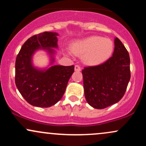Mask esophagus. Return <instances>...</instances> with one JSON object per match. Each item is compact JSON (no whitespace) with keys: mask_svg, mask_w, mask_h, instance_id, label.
<instances>
[{"mask_svg":"<svg viewBox=\"0 0 146 146\" xmlns=\"http://www.w3.org/2000/svg\"><path fill=\"white\" fill-rule=\"evenodd\" d=\"M75 71H81V67H80V65H78V64L75 65Z\"/></svg>","mask_w":146,"mask_h":146,"instance_id":"34e87169","label":"esophagus"}]
</instances>
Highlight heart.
Instances as JSON below:
<instances>
[{
	"instance_id": "b5f03b06",
	"label": "heart",
	"mask_w": 146,
	"mask_h": 146,
	"mask_svg": "<svg viewBox=\"0 0 146 146\" xmlns=\"http://www.w3.org/2000/svg\"><path fill=\"white\" fill-rule=\"evenodd\" d=\"M113 41L100 36H91L83 40L76 42L72 46L75 53L84 55V61L91 65L104 62L111 56L113 51Z\"/></svg>"
}]
</instances>
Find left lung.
Listing matches in <instances>:
<instances>
[{"instance_id":"left-lung-1","label":"left lung","mask_w":146,"mask_h":146,"mask_svg":"<svg viewBox=\"0 0 146 146\" xmlns=\"http://www.w3.org/2000/svg\"><path fill=\"white\" fill-rule=\"evenodd\" d=\"M130 62L128 51L116 38L113 56L101 64L84 68V88L88 104L103 109L123 98L130 79Z\"/></svg>"}]
</instances>
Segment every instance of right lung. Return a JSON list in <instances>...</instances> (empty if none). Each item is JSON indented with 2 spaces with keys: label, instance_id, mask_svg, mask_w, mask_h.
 <instances>
[{
  "label": "right lung",
  "instance_id": "right-lung-1",
  "mask_svg": "<svg viewBox=\"0 0 146 146\" xmlns=\"http://www.w3.org/2000/svg\"><path fill=\"white\" fill-rule=\"evenodd\" d=\"M58 33H40L29 38L20 50L15 64V83L22 96L34 106L47 108L56 104L62 98L68 80L74 72V65H55L45 71L32 66L31 58L38 48L54 53Z\"/></svg>",
  "mask_w": 146,
  "mask_h": 146
}]
</instances>
